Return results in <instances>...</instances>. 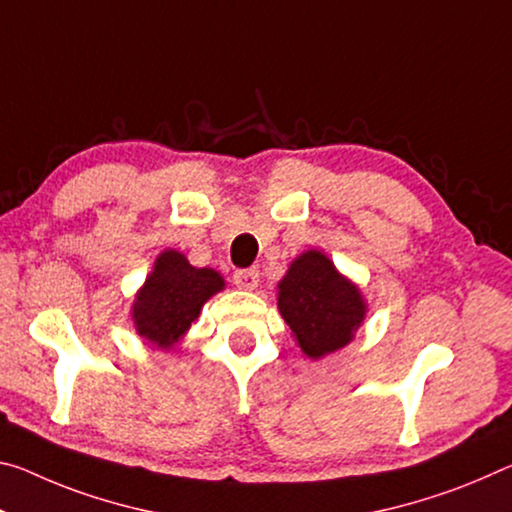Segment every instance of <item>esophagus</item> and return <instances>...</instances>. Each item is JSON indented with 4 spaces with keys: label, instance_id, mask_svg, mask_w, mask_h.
<instances>
[{
    "label": "esophagus",
    "instance_id": "esophagus-1",
    "mask_svg": "<svg viewBox=\"0 0 512 512\" xmlns=\"http://www.w3.org/2000/svg\"><path fill=\"white\" fill-rule=\"evenodd\" d=\"M232 280H234V285H237L239 289L253 291L259 285V271L257 269H243V271L234 273Z\"/></svg>",
    "mask_w": 512,
    "mask_h": 512
}]
</instances>
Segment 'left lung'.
Wrapping results in <instances>:
<instances>
[{
    "mask_svg": "<svg viewBox=\"0 0 512 512\" xmlns=\"http://www.w3.org/2000/svg\"><path fill=\"white\" fill-rule=\"evenodd\" d=\"M278 310L300 351L321 360L353 342L367 316V300L326 253L310 248L278 282Z\"/></svg>",
    "mask_w": 512,
    "mask_h": 512,
    "instance_id": "left-lung-1",
    "label": "left lung"
}]
</instances>
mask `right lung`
<instances>
[{
  "mask_svg": "<svg viewBox=\"0 0 512 512\" xmlns=\"http://www.w3.org/2000/svg\"><path fill=\"white\" fill-rule=\"evenodd\" d=\"M223 289L221 273L207 266L198 269L180 250L166 248L154 259L152 271L134 296L136 335L161 351H170L182 342L191 323L198 321L202 305Z\"/></svg>",
  "mask_w": 512,
  "mask_h": 512,
  "instance_id": "1",
  "label": "right lung"
}]
</instances>
